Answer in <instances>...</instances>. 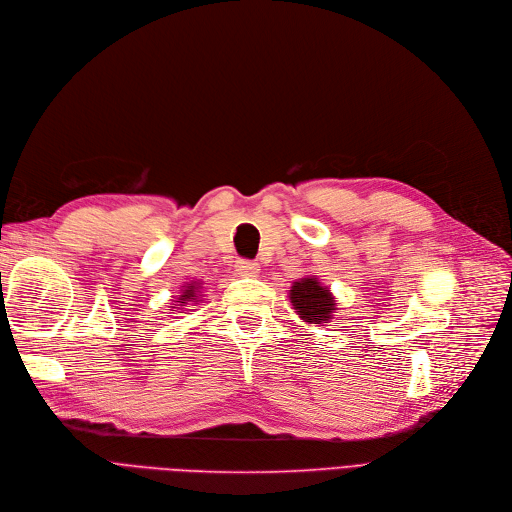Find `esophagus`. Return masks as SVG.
Masks as SVG:
<instances>
[{"label": "esophagus", "mask_w": 512, "mask_h": 512, "mask_svg": "<svg viewBox=\"0 0 512 512\" xmlns=\"http://www.w3.org/2000/svg\"><path fill=\"white\" fill-rule=\"evenodd\" d=\"M235 271L241 277H256L260 273V264L252 262V260H237L235 262Z\"/></svg>", "instance_id": "obj_1"}]
</instances>
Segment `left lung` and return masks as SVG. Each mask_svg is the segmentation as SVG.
<instances>
[{
  "instance_id": "obj_1",
  "label": "left lung",
  "mask_w": 512,
  "mask_h": 512,
  "mask_svg": "<svg viewBox=\"0 0 512 512\" xmlns=\"http://www.w3.org/2000/svg\"><path fill=\"white\" fill-rule=\"evenodd\" d=\"M289 302L306 325L323 327L333 319V312L337 310V300L331 289L314 275L294 281L289 289Z\"/></svg>"
}]
</instances>
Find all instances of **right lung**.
I'll list each match as a JSON object with an SVG mask.
<instances>
[{
	"mask_svg": "<svg viewBox=\"0 0 512 512\" xmlns=\"http://www.w3.org/2000/svg\"><path fill=\"white\" fill-rule=\"evenodd\" d=\"M200 289H202V283H200V281L185 283L183 289H181V296H179L177 300H173L175 304L168 306V308H170V310H173V308L179 310V308H183V306H196V304L200 302V298H202Z\"/></svg>",
	"mask_w": 512,
	"mask_h": 512,
	"instance_id": "right-lung-1",
	"label": "right lung"
}]
</instances>
